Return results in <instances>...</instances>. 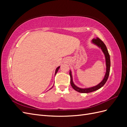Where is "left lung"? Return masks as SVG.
<instances>
[{
    "label": "left lung",
    "mask_w": 127,
    "mask_h": 127,
    "mask_svg": "<svg viewBox=\"0 0 127 127\" xmlns=\"http://www.w3.org/2000/svg\"><path fill=\"white\" fill-rule=\"evenodd\" d=\"M92 42L93 44L96 45L97 47H98L99 48H101V50H102V51L103 52V53L104 54L105 58L106 67L105 75L104 76V77L103 79L102 80V81L101 83H99L98 84V85H96L95 86H93V87H90V88H82L77 87L74 84V82H73V80H72L71 71L70 70L69 75H70V77L71 86L75 91L79 92V93H91V92H93L94 91H96V90L99 89V88H101L106 82L107 79H108L109 74H110V65H111L110 57L109 53L108 52V51H107V49L106 48V45H105L104 43V42L101 39H99L98 37H96V39H94L92 40Z\"/></svg>",
    "instance_id": "8db88e82"
}]
</instances>
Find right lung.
Instances as JSON below:
<instances>
[{"label":"right lung","mask_w":127,"mask_h":127,"mask_svg":"<svg viewBox=\"0 0 127 127\" xmlns=\"http://www.w3.org/2000/svg\"><path fill=\"white\" fill-rule=\"evenodd\" d=\"M59 68H60V66H59L58 67H57V69H56V71H55V75H56V74H57V72H58V70H59ZM53 87V86L52 87V88ZM50 89H51V88H50Z\"/></svg>","instance_id":"right-lung-1"}]
</instances>
